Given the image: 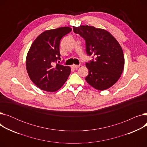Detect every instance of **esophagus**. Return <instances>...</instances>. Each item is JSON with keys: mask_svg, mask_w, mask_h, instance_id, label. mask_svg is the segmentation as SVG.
I'll use <instances>...</instances> for the list:
<instances>
[{"mask_svg": "<svg viewBox=\"0 0 147 147\" xmlns=\"http://www.w3.org/2000/svg\"><path fill=\"white\" fill-rule=\"evenodd\" d=\"M80 65H75V64H73L71 65V67L73 68H78L80 67Z\"/></svg>", "mask_w": 147, "mask_h": 147, "instance_id": "34e87169", "label": "esophagus"}]
</instances>
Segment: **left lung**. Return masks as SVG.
<instances>
[{"label":"left lung","mask_w":147,"mask_h":147,"mask_svg":"<svg viewBox=\"0 0 147 147\" xmlns=\"http://www.w3.org/2000/svg\"><path fill=\"white\" fill-rule=\"evenodd\" d=\"M73 31L84 38L87 54L95 59L86 64L89 70L86 81L99 90L110 88L118 81L124 69V54L119 43L104 29L80 26H73Z\"/></svg>","instance_id":"1"}]
</instances>
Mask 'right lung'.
<instances>
[{
  "mask_svg": "<svg viewBox=\"0 0 147 147\" xmlns=\"http://www.w3.org/2000/svg\"><path fill=\"white\" fill-rule=\"evenodd\" d=\"M71 30L69 27L46 30L31 45L26 57V69L31 80L41 90L57 91L64 85L70 74L69 66L54 65V63L61 59V39Z\"/></svg>",
  "mask_w": 147,
  "mask_h": 147,
  "instance_id": "obj_1",
  "label": "right lung"
}]
</instances>
